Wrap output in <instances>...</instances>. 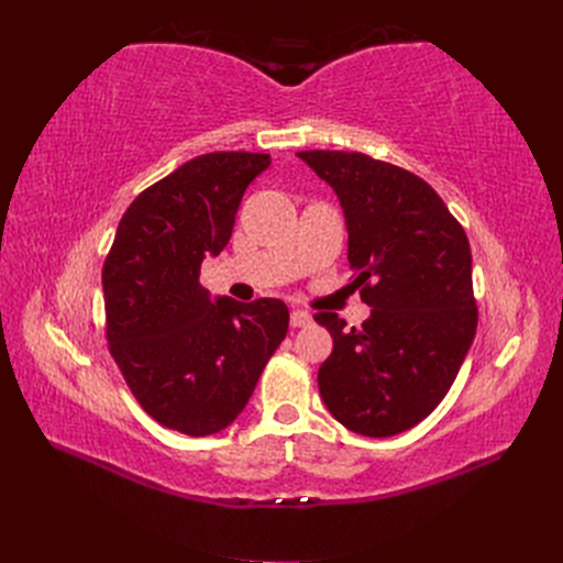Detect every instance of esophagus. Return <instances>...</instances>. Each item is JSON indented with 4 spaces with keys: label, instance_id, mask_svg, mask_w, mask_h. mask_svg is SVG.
Returning a JSON list of instances; mask_svg holds the SVG:
<instances>
[{
    "label": "esophagus",
    "instance_id": "34e87169",
    "mask_svg": "<svg viewBox=\"0 0 563 563\" xmlns=\"http://www.w3.org/2000/svg\"><path fill=\"white\" fill-rule=\"evenodd\" d=\"M312 323V314L305 312V310H294L291 312V327L294 329H302V327H310Z\"/></svg>",
    "mask_w": 563,
    "mask_h": 563
}]
</instances>
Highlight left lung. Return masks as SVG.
<instances>
[{"mask_svg": "<svg viewBox=\"0 0 563 563\" xmlns=\"http://www.w3.org/2000/svg\"><path fill=\"white\" fill-rule=\"evenodd\" d=\"M345 211L354 286L371 308L360 329L317 312L333 338L319 366L331 416L364 437L416 428L446 397L476 333L472 253L463 225L432 187L362 152H298Z\"/></svg>", "mask_w": 563, "mask_h": 563, "instance_id": "left-lung-1", "label": "left lung"}]
</instances>
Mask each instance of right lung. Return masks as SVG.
<instances>
[{"mask_svg": "<svg viewBox=\"0 0 563 563\" xmlns=\"http://www.w3.org/2000/svg\"><path fill=\"white\" fill-rule=\"evenodd\" d=\"M263 152H209L150 185L119 220L103 263L106 338L143 411L168 430L209 437L244 411L288 331L277 298L211 302L201 261L232 236Z\"/></svg>", "mask_w": 563, "mask_h": 563, "instance_id": "add662e5", "label": "right lung"}]
</instances>
